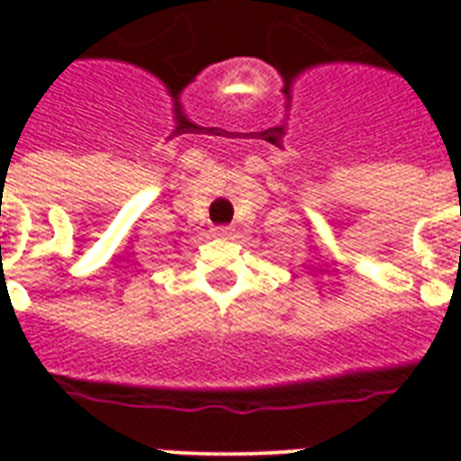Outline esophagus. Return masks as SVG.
I'll list each match as a JSON object with an SVG mask.
<instances>
[{"label": "esophagus", "instance_id": "obj_1", "mask_svg": "<svg viewBox=\"0 0 461 461\" xmlns=\"http://www.w3.org/2000/svg\"><path fill=\"white\" fill-rule=\"evenodd\" d=\"M215 234L222 239H230L231 234H234V230H231V227H215Z\"/></svg>", "mask_w": 461, "mask_h": 461}]
</instances>
